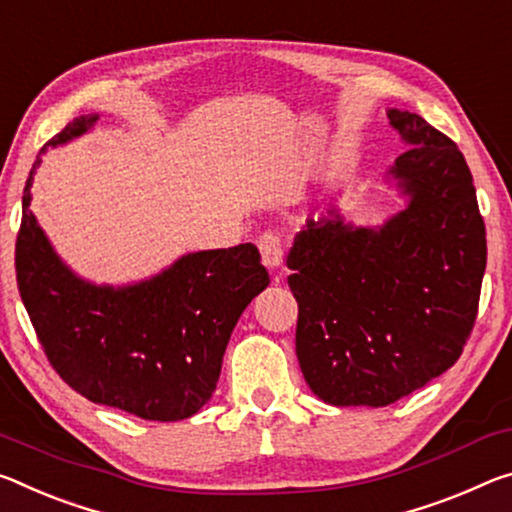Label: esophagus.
<instances>
[{
  "mask_svg": "<svg viewBox=\"0 0 512 512\" xmlns=\"http://www.w3.org/2000/svg\"><path fill=\"white\" fill-rule=\"evenodd\" d=\"M259 253H262V262L266 269L271 271H278L282 266V257H285V253H282V241L275 232H264L262 237H259Z\"/></svg>",
  "mask_w": 512,
  "mask_h": 512,
  "instance_id": "1",
  "label": "esophagus"
}]
</instances>
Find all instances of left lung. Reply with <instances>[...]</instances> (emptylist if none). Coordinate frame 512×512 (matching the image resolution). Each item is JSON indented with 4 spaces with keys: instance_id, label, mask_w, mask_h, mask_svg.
<instances>
[{
    "instance_id": "1",
    "label": "left lung",
    "mask_w": 512,
    "mask_h": 512,
    "mask_svg": "<svg viewBox=\"0 0 512 512\" xmlns=\"http://www.w3.org/2000/svg\"><path fill=\"white\" fill-rule=\"evenodd\" d=\"M408 150L387 170L408 198L378 227L337 207L307 221L289 250L296 355L330 405L383 408L453 367L478 312L485 223L458 145L410 111L389 109Z\"/></svg>"
}]
</instances>
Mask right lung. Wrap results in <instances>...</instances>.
Instances as JSON below:
<instances>
[{"instance_id": "1", "label": "right lung", "mask_w": 512, "mask_h": 512, "mask_svg": "<svg viewBox=\"0 0 512 512\" xmlns=\"http://www.w3.org/2000/svg\"><path fill=\"white\" fill-rule=\"evenodd\" d=\"M79 116L40 152L86 134ZM22 196L15 273L47 360L88 401L150 421L186 419L212 399L241 312L269 287L253 243L182 255L150 280L93 285L72 273Z\"/></svg>"}]
</instances>
